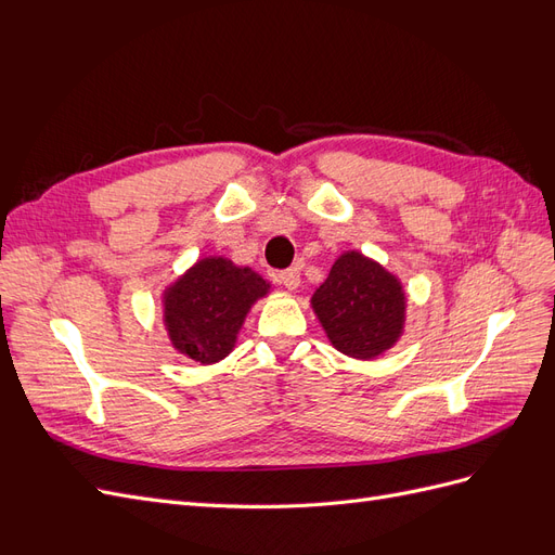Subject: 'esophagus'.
<instances>
[{
    "label": "esophagus",
    "mask_w": 555,
    "mask_h": 555,
    "mask_svg": "<svg viewBox=\"0 0 555 555\" xmlns=\"http://www.w3.org/2000/svg\"><path fill=\"white\" fill-rule=\"evenodd\" d=\"M278 282L284 284L287 289H296L300 284V271H298V268H287V271H280Z\"/></svg>",
    "instance_id": "34e87169"
}]
</instances>
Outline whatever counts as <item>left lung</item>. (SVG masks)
<instances>
[{
    "mask_svg": "<svg viewBox=\"0 0 555 555\" xmlns=\"http://www.w3.org/2000/svg\"><path fill=\"white\" fill-rule=\"evenodd\" d=\"M312 308L333 347L354 359H373L389 349L405 322L400 282L359 251L333 263L312 296Z\"/></svg>",
    "mask_w": 555,
    "mask_h": 555,
    "instance_id": "left-lung-1",
    "label": "left lung"
}]
</instances>
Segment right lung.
<instances>
[{
  "mask_svg": "<svg viewBox=\"0 0 555 555\" xmlns=\"http://www.w3.org/2000/svg\"><path fill=\"white\" fill-rule=\"evenodd\" d=\"M268 292L261 275L227 259H201L164 294V322L180 354L201 363L222 361L251 304Z\"/></svg>",
  "mask_w": 555,
  "mask_h": 555,
  "instance_id": "right-lung-1",
  "label": "right lung"
}]
</instances>
